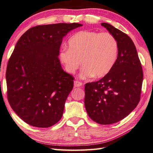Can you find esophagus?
<instances>
[{
  "label": "esophagus",
  "mask_w": 153,
  "mask_h": 153,
  "mask_svg": "<svg viewBox=\"0 0 153 153\" xmlns=\"http://www.w3.org/2000/svg\"><path fill=\"white\" fill-rule=\"evenodd\" d=\"M74 86H76V87H79V86H82V83L81 82L78 81V80H75V81L74 82Z\"/></svg>",
  "instance_id": "obj_1"
}]
</instances>
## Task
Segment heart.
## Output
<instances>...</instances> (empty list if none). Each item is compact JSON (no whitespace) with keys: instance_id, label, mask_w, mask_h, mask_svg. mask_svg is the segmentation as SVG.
<instances>
[{"instance_id":"obj_1","label":"heart","mask_w":153,"mask_h":153,"mask_svg":"<svg viewBox=\"0 0 153 153\" xmlns=\"http://www.w3.org/2000/svg\"><path fill=\"white\" fill-rule=\"evenodd\" d=\"M68 45V48L60 51V62L70 74L75 73L82 62L80 76L82 79L93 75L96 78L105 76L116 62L118 42L108 33L80 31L69 39Z\"/></svg>"}]
</instances>
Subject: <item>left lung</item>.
Segmentation results:
<instances>
[{
	"label": "left lung",
	"instance_id": "left-lung-1",
	"mask_svg": "<svg viewBox=\"0 0 153 153\" xmlns=\"http://www.w3.org/2000/svg\"><path fill=\"white\" fill-rule=\"evenodd\" d=\"M101 25L117 39L118 56L106 75L85 85V105L93 121L110 125L127 117L139 104L143 73L130 37L108 23L102 22Z\"/></svg>",
	"mask_w": 153,
	"mask_h": 153
}]
</instances>
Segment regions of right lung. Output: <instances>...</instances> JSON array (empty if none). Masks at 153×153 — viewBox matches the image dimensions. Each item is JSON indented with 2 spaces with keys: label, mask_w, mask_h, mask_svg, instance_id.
<instances>
[{
  "label": "right lung",
  "mask_w": 153,
  "mask_h": 153,
  "mask_svg": "<svg viewBox=\"0 0 153 153\" xmlns=\"http://www.w3.org/2000/svg\"><path fill=\"white\" fill-rule=\"evenodd\" d=\"M81 26H36L17 42L6 73L7 98L13 110L28 125L47 128L61 119L74 78L61 67L60 47L63 37Z\"/></svg>",
  "instance_id": "1"
}]
</instances>
